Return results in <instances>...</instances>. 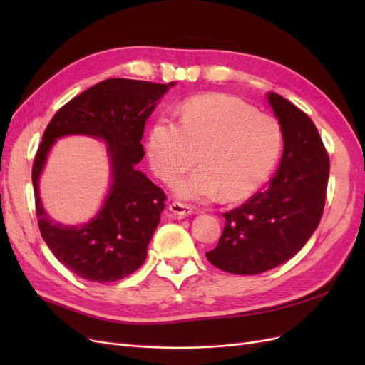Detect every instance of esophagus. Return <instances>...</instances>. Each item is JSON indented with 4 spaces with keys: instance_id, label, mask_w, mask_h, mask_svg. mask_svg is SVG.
I'll list each match as a JSON object with an SVG mask.
<instances>
[{
    "instance_id": "1",
    "label": "esophagus",
    "mask_w": 365,
    "mask_h": 365,
    "mask_svg": "<svg viewBox=\"0 0 365 365\" xmlns=\"http://www.w3.org/2000/svg\"><path fill=\"white\" fill-rule=\"evenodd\" d=\"M169 210H170L172 215L178 216V217H185V216H190L193 213V210H192L190 205L182 204V202H176V201L169 204Z\"/></svg>"
}]
</instances>
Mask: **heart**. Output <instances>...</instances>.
Instances as JSON below:
<instances>
[{"label":"heart","mask_w":365,"mask_h":365,"mask_svg":"<svg viewBox=\"0 0 365 365\" xmlns=\"http://www.w3.org/2000/svg\"><path fill=\"white\" fill-rule=\"evenodd\" d=\"M282 129L272 117L257 114L247 103L225 94L190 98L180 123L160 118L148 138L152 169L172 182L196 164L201 169L175 184L189 201H225L252 195L268 180L282 152Z\"/></svg>","instance_id":"obj_1"}]
</instances>
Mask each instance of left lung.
Instances as JSON below:
<instances>
[{"label": "left lung", "instance_id": "obj_1", "mask_svg": "<svg viewBox=\"0 0 365 365\" xmlns=\"http://www.w3.org/2000/svg\"><path fill=\"white\" fill-rule=\"evenodd\" d=\"M268 102L283 134V155L268 185L224 213L225 227L208 262L225 272L254 275L288 262L323 216L329 155L314 121L277 93Z\"/></svg>", "mask_w": 365, "mask_h": 365}]
</instances>
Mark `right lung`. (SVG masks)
I'll return each mask as SVG.
<instances>
[{
  "label": "right lung",
  "instance_id": "add662e5",
  "mask_svg": "<svg viewBox=\"0 0 365 365\" xmlns=\"http://www.w3.org/2000/svg\"><path fill=\"white\" fill-rule=\"evenodd\" d=\"M170 86L173 82L106 79L65 103L43 132L31 169L38 225L56 259L85 280L117 282L146 260L165 193L137 170V164L145 157L141 138L146 120ZM73 133L97 136L107 143L113 178L101 212L79 227L54 223L48 217L37 184L52 143Z\"/></svg>",
  "mask_w": 365,
  "mask_h": 365
}]
</instances>
